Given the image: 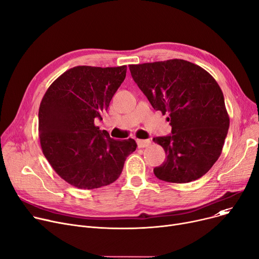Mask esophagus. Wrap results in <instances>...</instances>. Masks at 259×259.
Segmentation results:
<instances>
[{
    "label": "esophagus",
    "instance_id": "1",
    "mask_svg": "<svg viewBox=\"0 0 259 259\" xmlns=\"http://www.w3.org/2000/svg\"><path fill=\"white\" fill-rule=\"evenodd\" d=\"M137 143H138L139 148H146V147L151 145L150 140H137Z\"/></svg>",
    "mask_w": 259,
    "mask_h": 259
}]
</instances>
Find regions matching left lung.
<instances>
[{"instance_id": "obj_1", "label": "left lung", "mask_w": 259, "mask_h": 259, "mask_svg": "<svg viewBox=\"0 0 259 259\" xmlns=\"http://www.w3.org/2000/svg\"><path fill=\"white\" fill-rule=\"evenodd\" d=\"M135 83L155 110L168 113L172 131L154 138L167 159L153 169L157 179L184 184L200 179L222 154L230 119L213 76L184 60L130 65Z\"/></svg>"}]
</instances>
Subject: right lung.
<instances>
[{
	"instance_id": "1",
	"label": "right lung",
	"mask_w": 259,
	"mask_h": 259,
	"mask_svg": "<svg viewBox=\"0 0 259 259\" xmlns=\"http://www.w3.org/2000/svg\"><path fill=\"white\" fill-rule=\"evenodd\" d=\"M126 72L127 66L73 67L53 81L40 102L43 153L53 170L78 189L115 182L137 149L134 140H113L94 124L108 110Z\"/></svg>"
}]
</instances>
